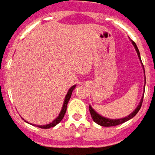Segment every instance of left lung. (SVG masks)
Returning <instances> with one entry per match:
<instances>
[{
	"label": "left lung",
	"instance_id": "left-lung-1",
	"mask_svg": "<svg viewBox=\"0 0 155 155\" xmlns=\"http://www.w3.org/2000/svg\"><path fill=\"white\" fill-rule=\"evenodd\" d=\"M132 42V44H133V46L135 47V49L137 51V55L138 58H139V60L140 61H141V56H140V52L138 50L137 46L136 45V43L134 42L133 41H131ZM141 64H142V66H143V71H144V73H145V71H144V67H143V63L141 62ZM144 81H145V84H146V78H145V76H144ZM145 84H144V90H145ZM144 95V94H143ZM143 97H142V99L140 101V102H139V105H138L137 107H136V109L134 110L133 112L131 113L130 114H129L128 116H126V117H124V118H122V119H107V118H105L103 116H101V115H100L96 111H94V108H92V107L90 105V107H89V109H90V114H91V117H92V119L94 120V122H95L96 124H98L99 125H101V126H104V127H109V126H115V125H119V124H121L124 123V122H126V121H128L130 119H131L133 117L136 116V114H137L138 111L140 110L141 108V107H142V103H143Z\"/></svg>",
	"mask_w": 155,
	"mask_h": 155
}]
</instances>
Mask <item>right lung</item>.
<instances>
[{"label":"right lung","mask_w":155,"mask_h":155,"mask_svg":"<svg viewBox=\"0 0 155 155\" xmlns=\"http://www.w3.org/2000/svg\"><path fill=\"white\" fill-rule=\"evenodd\" d=\"M76 88V84L73 85L72 87H71L69 90H68V92H67V94L65 95V100H64V103H63V106H62V108H61V113L59 114V116L56 118L54 120H53L51 123L48 124H44V125H36L37 127H39V128L41 129H49L51 127H54V126H55L57 125L58 124L61 122L62 119L64 118V116H65V112H66V107H67V104H68V101H69V100H70L71 96V94H72V91L74 90V89ZM26 122V121H25ZM28 123V122H27Z\"/></svg>","instance_id":"obj_1"}]
</instances>
